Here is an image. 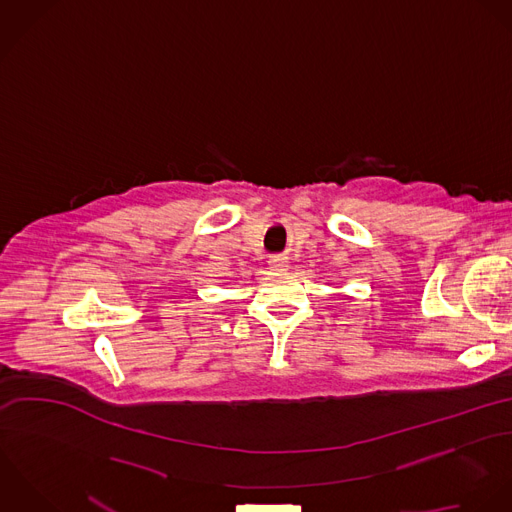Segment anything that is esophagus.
<instances>
[{
	"mask_svg": "<svg viewBox=\"0 0 512 512\" xmlns=\"http://www.w3.org/2000/svg\"><path fill=\"white\" fill-rule=\"evenodd\" d=\"M271 269H275V271H287L289 269V261H287V257H273L271 261Z\"/></svg>",
	"mask_w": 512,
	"mask_h": 512,
	"instance_id": "obj_1",
	"label": "esophagus"
}]
</instances>
